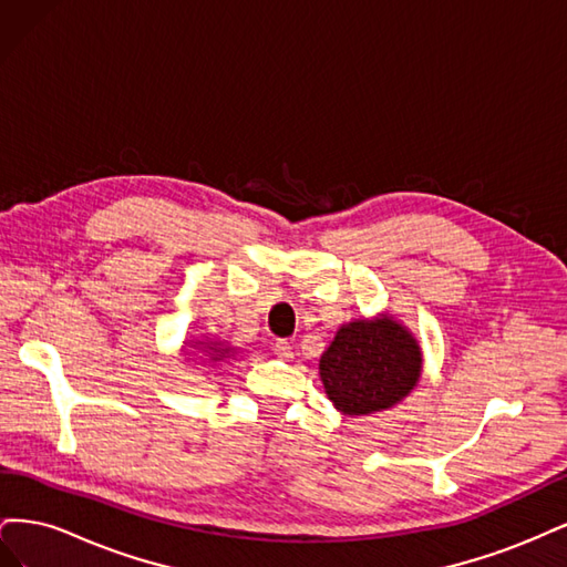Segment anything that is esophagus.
Listing matches in <instances>:
<instances>
[{
  "label": "esophagus",
  "mask_w": 567,
  "mask_h": 567,
  "mask_svg": "<svg viewBox=\"0 0 567 567\" xmlns=\"http://www.w3.org/2000/svg\"><path fill=\"white\" fill-rule=\"evenodd\" d=\"M271 350H274V354H277L279 359H284V362H288V359H293V348H290V342H286V340L274 342Z\"/></svg>",
  "instance_id": "34e87169"
}]
</instances>
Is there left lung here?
<instances>
[{
	"mask_svg": "<svg viewBox=\"0 0 567 567\" xmlns=\"http://www.w3.org/2000/svg\"><path fill=\"white\" fill-rule=\"evenodd\" d=\"M419 371L414 336L390 317L342 326L319 362L326 394L350 416L398 404L416 385Z\"/></svg>",
	"mask_w": 567,
	"mask_h": 567,
	"instance_id": "1",
	"label": "left lung"
}]
</instances>
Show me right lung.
<instances>
[{
    "instance_id": "1",
    "label": "right lung",
    "mask_w": 567,
    "mask_h": 567,
    "mask_svg": "<svg viewBox=\"0 0 567 567\" xmlns=\"http://www.w3.org/2000/svg\"><path fill=\"white\" fill-rule=\"evenodd\" d=\"M203 352H205V350H203ZM208 352H210V362H219V359L227 354V350H217L215 346H208Z\"/></svg>"
}]
</instances>
